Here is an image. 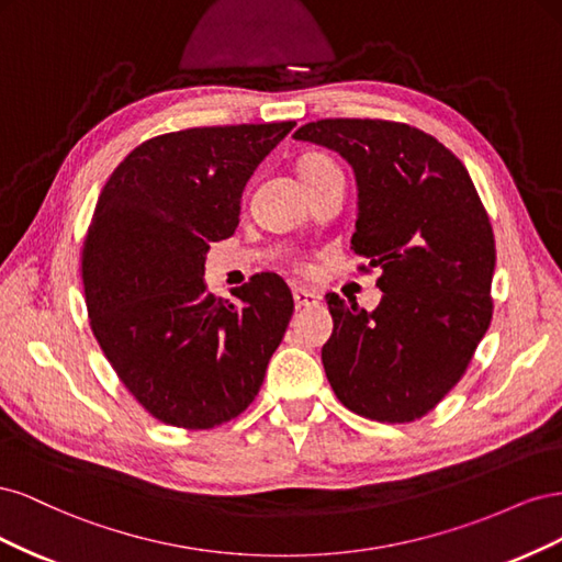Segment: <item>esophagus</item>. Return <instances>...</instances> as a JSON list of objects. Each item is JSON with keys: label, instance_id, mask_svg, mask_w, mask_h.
I'll return each instance as SVG.
<instances>
[{"label": "esophagus", "instance_id": "esophagus-1", "mask_svg": "<svg viewBox=\"0 0 562 562\" xmlns=\"http://www.w3.org/2000/svg\"><path fill=\"white\" fill-rule=\"evenodd\" d=\"M293 300H295L297 307H314V304L321 302V295L316 291H310V288L295 285L293 288Z\"/></svg>", "mask_w": 562, "mask_h": 562}]
</instances>
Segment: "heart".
<instances>
[{
	"mask_svg": "<svg viewBox=\"0 0 562 562\" xmlns=\"http://www.w3.org/2000/svg\"><path fill=\"white\" fill-rule=\"evenodd\" d=\"M335 171H339V168L323 155H310L307 159L300 164V178L302 180H310V178H316V176H323V173H335Z\"/></svg>",
	"mask_w": 562,
	"mask_h": 562,
	"instance_id": "heart-1",
	"label": "heart"
}]
</instances>
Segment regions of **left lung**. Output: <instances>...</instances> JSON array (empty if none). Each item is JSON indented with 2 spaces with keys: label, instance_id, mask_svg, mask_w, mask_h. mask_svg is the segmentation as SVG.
Segmentation results:
<instances>
[{
  "label": "left lung",
  "instance_id": "left-lung-1",
  "mask_svg": "<svg viewBox=\"0 0 562 562\" xmlns=\"http://www.w3.org/2000/svg\"><path fill=\"white\" fill-rule=\"evenodd\" d=\"M342 155L359 187L351 250L380 269L382 302L328 293L333 335L321 361L351 413L403 424L462 380L492 318L495 234L464 164L415 126L321 119L295 131Z\"/></svg>",
  "mask_w": 562,
  "mask_h": 562
}]
</instances>
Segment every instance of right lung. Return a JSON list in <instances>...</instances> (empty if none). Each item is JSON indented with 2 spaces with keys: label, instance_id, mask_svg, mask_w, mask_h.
<instances>
[{
  "label": "right lung",
  "instance_id": "obj_1",
  "mask_svg": "<svg viewBox=\"0 0 562 562\" xmlns=\"http://www.w3.org/2000/svg\"><path fill=\"white\" fill-rule=\"evenodd\" d=\"M295 122L203 126L145 140L114 168L83 239L91 330L145 411L180 429H213L258 396L293 316L291 288L255 274L215 297L211 241L239 225L258 164Z\"/></svg>",
  "mask_w": 562,
  "mask_h": 562
}]
</instances>
